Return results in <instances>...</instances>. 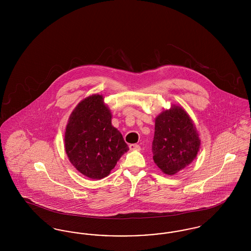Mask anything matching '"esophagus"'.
<instances>
[{"label": "esophagus", "instance_id": "1", "mask_svg": "<svg viewBox=\"0 0 251 251\" xmlns=\"http://www.w3.org/2000/svg\"><path fill=\"white\" fill-rule=\"evenodd\" d=\"M129 148H130L131 151H139V150H140V146H139V145H136V144H131V145L129 146Z\"/></svg>", "mask_w": 251, "mask_h": 251}]
</instances>
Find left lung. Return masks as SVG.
Listing matches in <instances>:
<instances>
[{"label": "left lung", "mask_w": 251, "mask_h": 251, "mask_svg": "<svg viewBox=\"0 0 251 251\" xmlns=\"http://www.w3.org/2000/svg\"><path fill=\"white\" fill-rule=\"evenodd\" d=\"M200 146L199 133L183 108L173 105L156 118L153 161L164 173L174 175L190 165Z\"/></svg>", "instance_id": "left-lung-1"}]
</instances>
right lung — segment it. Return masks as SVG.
<instances>
[{
    "mask_svg": "<svg viewBox=\"0 0 251 251\" xmlns=\"http://www.w3.org/2000/svg\"><path fill=\"white\" fill-rule=\"evenodd\" d=\"M111 119L102 96L95 94L79 102L67 124L66 153L73 167L90 179L107 177L129 150Z\"/></svg>",
    "mask_w": 251,
    "mask_h": 251,
    "instance_id": "obj_1",
    "label": "right lung"
}]
</instances>
